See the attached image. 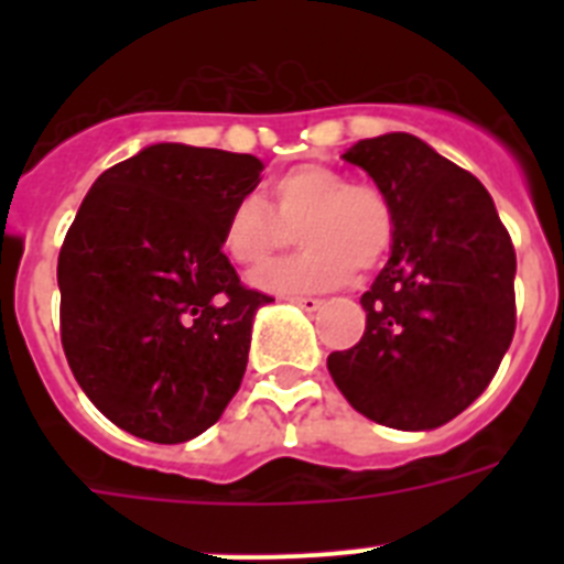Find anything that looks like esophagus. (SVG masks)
<instances>
[{
	"mask_svg": "<svg viewBox=\"0 0 564 564\" xmlns=\"http://www.w3.org/2000/svg\"><path fill=\"white\" fill-rule=\"evenodd\" d=\"M288 302H293V305H299L302 311H307V313L318 311V307L325 305V302H322V299H316V296H288Z\"/></svg>",
	"mask_w": 564,
	"mask_h": 564,
	"instance_id": "34e87169",
	"label": "esophagus"
}]
</instances>
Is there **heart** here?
<instances>
[{
    "mask_svg": "<svg viewBox=\"0 0 564 564\" xmlns=\"http://www.w3.org/2000/svg\"><path fill=\"white\" fill-rule=\"evenodd\" d=\"M273 212L259 194H242L223 220L220 246L242 268L262 265L288 228L299 226L296 257L257 271L251 282L271 293H313L344 285L356 271L381 265L395 239L390 197L370 183L322 163H302L271 181Z\"/></svg>",
    "mask_w": 564,
    "mask_h": 564,
    "instance_id": "1",
    "label": "heart"
}]
</instances>
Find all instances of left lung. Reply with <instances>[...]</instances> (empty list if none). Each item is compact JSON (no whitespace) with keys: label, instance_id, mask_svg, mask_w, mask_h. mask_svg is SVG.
Masks as SVG:
<instances>
[{"label":"left lung","instance_id":"8db88e82","mask_svg":"<svg viewBox=\"0 0 564 564\" xmlns=\"http://www.w3.org/2000/svg\"><path fill=\"white\" fill-rule=\"evenodd\" d=\"M341 158L390 197L395 239L361 296V341L330 352L327 370L364 417L437 430L482 395L514 338V246L486 186L415 134L367 138Z\"/></svg>","mask_w":564,"mask_h":564}]
</instances>
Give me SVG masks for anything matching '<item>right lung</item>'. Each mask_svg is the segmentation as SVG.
<instances>
[{"instance_id": "add662e5", "label": "right lung", "mask_w": 564, "mask_h": 564, "mask_svg": "<svg viewBox=\"0 0 564 564\" xmlns=\"http://www.w3.org/2000/svg\"><path fill=\"white\" fill-rule=\"evenodd\" d=\"M253 154L152 143L93 183L58 253L62 344L84 395L123 432L186 443L246 376L253 316L226 212L259 186Z\"/></svg>"}]
</instances>
